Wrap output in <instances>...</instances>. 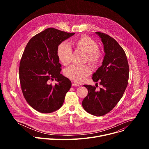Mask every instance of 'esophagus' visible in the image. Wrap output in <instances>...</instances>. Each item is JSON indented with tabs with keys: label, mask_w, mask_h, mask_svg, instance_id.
I'll list each match as a JSON object with an SVG mask.
<instances>
[{
	"label": "esophagus",
	"mask_w": 149,
	"mask_h": 149,
	"mask_svg": "<svg viewBox=\"0 0 149 149\" xmlns=\"http://www.w3.org/2000/svg\"><path fill=\"white\" fill-rule=\"evenodd\" d=\"M72 86L79 87V84H77V83H72Z\"/></svg>",
	"instance_id": "esophagus-1"
}]
</instances>
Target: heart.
Returning a JSON list of instances; mask_svg holds the SVG:
<instances>
[{
	"instance_id": "1",
	"label": "heart",
	"mask_w": 149,
	"mask_h": 149,
	"mask_svg": "<svg viewBox=\"0 0 149 149\" xmlns=\"http://www.w3.org/2000/svg\"><path fill=\"white\" fill-rule=\"evenodd\" d=\"M72 44L79 50L86 53V59L93 65H97L102 59V53L99 50L97 42L93 39L82 36L72 42ZM72 51L66 42H62L58 49V56L63 65H67L72 59ZM91 69L88 65L78 66L72 65L67 68L64 72L65 75L71 80L82 82L91 74Z\"/></svg>"
}]
</instances>
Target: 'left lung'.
Here are the masks:
<instances>
[{
  "label": "left lung",
  "mask_w": 149,
  "mask_h": 149,
  "mask_svg": "<svg viewBox=\"0 0 149 149\" xmlns=\"http://www.w3.org/2000/svg\"><path fill=\"white\" fill-rule=\"evenodd\" d=\"M95 33L101 39L105 55L93 79L99 81L102 88L97 91L96 87L84 85L88 92L82 105L88 113L102 116L113 110L122 98L128 84L129 67L124 51L114 38L100 32Z\"/></svg>",
  "instance_id": "1"
}]
</instances>
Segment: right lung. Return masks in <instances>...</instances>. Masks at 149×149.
<instances>
[{"mask_svg":"<svg viewBox=\"0 0 149 149\" xmlns=\"http://www.w3.org/2000/svg\"><path fill=\"white\" fill-rule=\"evenodd\" d=\"M75 33L49 28L32 38L26 45L19 69L21 88L28 103L42 113L59 109L71 82L61 74L58 46ZM55 79L54 86L49 83Z\"/></svg>","mask_w":149,"mask_h":149,"instance_id":"1","label":"right lung"}]
</instances>
